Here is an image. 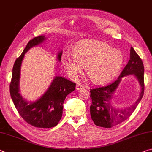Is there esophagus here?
<instances>
[{
    "mask_svg": "<svg viewBox=\"0 0 152 152\" xmlns=\"http://www.w3.org/2000/svg\"><path fill=\"white\" fill-rule=\"evenodd\" d=\"M84 88V86L83 85H80V84H77L76 86V88L77 91H80L82 89H83Z\"/></svg>",
    "mask_w": 152,
    "mask_h": 152,
    "instance_id": "esophagus-1",
    "label": "esophagus"
}]
</instances>
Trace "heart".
Instances as JSON below:
<instances>
[{
	"instance_id": "heart-1",
	"label": "heart",
	"mask_w": 152,
	"mask_h": 152,
	"mask_svg": "<svg viewBox=\"0 0 152 152\" xmlns=\"http://www.w3.org/2000/svg\"><path fill=\"white\" fill-rule=\"evenodd\" d=\"M73 58L64 57L62 64L67 74L75 78L85 67L89 79L96 85L109 83L118 75L124 62L120 50L95 39L80 40L74 46Z\"/></svg>"
}]
</instances>
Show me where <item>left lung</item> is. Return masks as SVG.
Wrapping results in <instances>:
<instances>
[{
    "label": "left lung",
    "instance_id": "left-lung-1",
    "mask_svg": "<svg viewBox=\"0 0 152 152\" xmlns=\"http://www.w3.org/2000/svg\"><path fill=\"white\" fill-rule=\"evenodd\" d=\"M134 75L138 80L141 88L140 97L132 105L119 108L111 104L112 95L121 80L126 75ZM144 67L140 57L132 47L131 48L130 59L118 79L106 86L91 89L90 97L92 103L90 107L91 116L95 125L104 128H111L120 124L131 115L141 102L144 93Z\"/></svg>",
    "mask_w": 152,
    "mask_h": 152
}]
</instances>
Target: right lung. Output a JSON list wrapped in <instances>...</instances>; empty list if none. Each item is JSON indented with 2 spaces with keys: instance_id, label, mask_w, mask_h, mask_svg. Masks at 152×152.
<instances>
[{
  "instance_id": "obj_1",
  "label": "right lung",
  "mask_w": 152,
  "mask_h": 152,
  "mask_svg": "<svg viewBox=\"0 0 152 152\" xmlns=\"http://www.w3.org/2000/svg\"><path fill=\"white\" fill-rule=\"evenodd\" d=\"M45 36H38L30 40L22 53L15 60L13 67L10 94L17 110L29 124L37 128L49 129L57 126L63 114L64 102L66 96L74 91L76 83L61 76H55L49 88L38 100L29 102L20 93V69L25 53L33 47L45 41ZM62 51L57 55L60 61Z\"/></svg>"
}]
</instances>
